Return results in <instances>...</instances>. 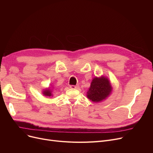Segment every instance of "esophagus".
Here are the masks:
<instances>
[{"mask_svg": "<svg viewBox=\"0 0 153 153\" xmlns=\"http://www.w3.org/2000/svg\"><path fill=\"white\" fill-rule=\"evenodd\" d=\"M69 87L71 88V89H77L79 87V85H71L69 86Z\"/></svg>", "mask_w": 153, "mask_h": 153, "instance_id": "1", "label": "esophagus"}]
</instances>
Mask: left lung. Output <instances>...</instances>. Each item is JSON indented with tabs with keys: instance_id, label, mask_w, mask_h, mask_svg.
Listing matches in <instances>:
<instances>
[{
	"instance_id": "left-lung-1",
	"label": "left lung",
	"mask_w": 153,
	"mask_h": 153,
	"mask_svg": "<svg viewBox=\"0 0 153 153\" xmlns=\"http://www.w3.org/2000/svg\"><path fill=\"white\" fill-rule=\"evenodd\" d=\"M111 91L110 82L106 77H95L87 92V97L94 102L105 99Z\"/></svg>"
}]
</instances>
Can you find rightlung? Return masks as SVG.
Returning a JSON list of instances; mask_svg holds the SVG:
<instances>
[{"label": "right lung", "mask_w": 153, "mask_h": 153, "mask_svg": "<svg viewBox=\"0 0 153 153\" xmlns=\"http://www.w3.org/2000/svg\"><path fill=\"white\" fill-rule=\"evenodd\" d=\"M43 94L45 96H49V97H50V96L52 95L51 91L50 89H47V90H45V91H43Z\"/></svg>", "instance_id": "obj_1"}]
</instances>
